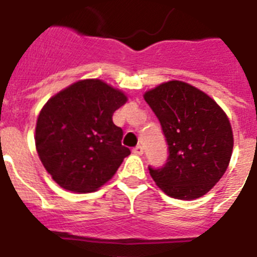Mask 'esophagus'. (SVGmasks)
<instances>
[{"mask_svg": "<svg viewBox=\"0 0 257 257\" xmlns=\"http://www.w3.org/2000/svg\"><path fill=\"white\" fill-rule=\"evenodd\" d=\"M133 153L135 154V155H143L144 154V148L143 146H136V148H134V150H133Z\"/></svg>", "mask_w": 257, "mask_h": 257, "instance_id": "1", "label": "esophagus"}]
</instances>
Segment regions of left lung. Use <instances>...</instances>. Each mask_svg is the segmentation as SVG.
Returning <instances> with one entry per match:
<instances>
[{
  "label": "left lung",
  "mask_w": 257,
  "mask_h": 257,
  "mask_svg": "<svg viewBox=\"0 0 257 257\" xmlns=\"http://www.w3.org/2000/svg\"><path fill=\"white\" fill-rule=\"evenodd\" d=\"M169 145L165 167L150 175L167 195L193 200L207 194L228 168L233 133L226 112L189 83L169 80L146 90Z\"/></svg>",
  "instance_id": "1"
}]
</instances>
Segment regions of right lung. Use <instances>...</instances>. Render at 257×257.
I'll list each match as a JSON object with an SVG mask.
<instances>
[{"label": "right lung", "instance_id": "1", "mask_svg": "<svg viewBox=\"0 0 257 257\" xmlns=\"http://www.w3.org/2000/svg\"><path fill=\"white\" fill-rule=\"evenodd\" d=\"M127 102L101 79H82L48 99L38 116L35 146L40 161L63 189L90 193L116 174L130 149L112 114Z\"/></svg>", "mask_w": 257, "mask_h": 257}]
</instances>
